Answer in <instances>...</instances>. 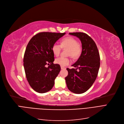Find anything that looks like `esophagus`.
I'll use <instances>...</instances> for the list:
<instances>
[{
    "label": "esophagus",
    "instance_id": "esophagus-1",
    "mask_svg": "<svg viewBox=\"0 0 124 124\" xmlns=\"http://www.w3.org/2000/svg\"><path fill=\"white\" fill-rule=\"evenodd\" d=\"M61 70H65V69H66V68L65 67H63V66H61Z\"/></svg>",
    "mask_w": 124,
    "mask_h": 124
}]
</instances>
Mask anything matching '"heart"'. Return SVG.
Segmentation results:
<instances>
[{"instance_id":"heart-1","label":"heart","mask_w":124,"mask_h":124,"mask_svg":"<svg viewBox=\"0 0 124 124\" xmlns=\"http://www.w3.org/2000/svg\"><path fill=\"white\" fill-rule=\"evenodd\" d=\"M68 48V56H70L74 59L78 58L81 54L82 48L79 44L78 40L72 37H67L63 38L60 42V45L55 43L52 47V50L55 56H59L60 54L61 49ZM70 60L69 58L60 57L55 60V63L61 66H65L70 63Z\"/></svg>"}]
</instances>
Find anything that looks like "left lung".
<instances>
[{"mask_svg":"<svg viewBox=\"0 0 124 124\" xmlns=\"http://www.w3.org/2000/svg\"><path fill=\"white\" fill-rule=\"evenodd\" d=\"M69 34L79 38L82 50L78 60L72 65L76 69L67 68L68 74L65 81L70 91L81 94L88 90L97 78L100 66V54L94 41L87 34L81 32Z\"/></svg>","mask_w":124,"mask_h":124,"instance_id":"1","label":"left lung"}]
</instances>
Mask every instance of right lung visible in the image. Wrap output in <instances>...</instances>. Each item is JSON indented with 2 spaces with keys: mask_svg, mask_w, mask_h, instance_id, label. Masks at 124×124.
<instances>
[{
  "mask_svg": "<svg viewBox=\"0 0 124 124\" xmlns=\"http://www.w3.org/2000/svg\"><path fill=\"white\" fill-rule=\"evenodd\" d=\"M65 34L41 32L33 36L27 45L23 66L27 80L36 92L45 93L53 87L61 67L53 63L54 59L52 47Z\"/></svg>",
  "mask_w": 124,
  "mask_h": 124,
  "instance_id": "obj_1",
  "label": "right lung"
}]
</instances>
